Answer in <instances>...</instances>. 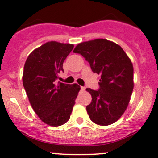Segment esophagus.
Returning a JSON list of instances; mask_svg holds the SVG:
<instances>
[{
    "instance_id": "1",
    "label": "esophagus",
    "mask_w": 158,
    "mask_h": 158,
    "mask_svg": "<svg viewBox=\"0 0 158 158\" xmlns=\"http://www.w3.org/2000/svg\"><path fill=\"white\" fill-rule=\"evenodd\" d=\"M81 90H83V91H84V90H85V89H86V88L84 87V86H81Z\"/></svg>"
}]
</instances>
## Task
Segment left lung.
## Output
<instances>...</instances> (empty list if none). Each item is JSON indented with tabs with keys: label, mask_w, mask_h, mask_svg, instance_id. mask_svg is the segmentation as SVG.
Returning a JSON list of instances; mask_svg holds the SVG:
<instances>
[{
	"label": "left lung",
	"mask_w": 158,
	"mask_h": 158,
	"mask_svg": "<svg viewBox=\"0 0 158 158\" xmlns=\"http://www.w3.org/2000/svg\"><path fill=\"white\" fill-rule=\"evenodd\" d=\"M73 52L82 55L99 75V89H86L92 96L86 106L89 118L101 126L112 124L126 111L133 93L131 60L120 46L106 39L80 43Z\"/></svg>",
	"instance_id": "obj_1"
}]
</instances>
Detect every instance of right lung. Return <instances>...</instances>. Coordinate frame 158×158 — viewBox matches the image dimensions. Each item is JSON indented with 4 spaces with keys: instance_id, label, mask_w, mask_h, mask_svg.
I'll list each match as a JSON object with an SVG mask.
<instances>
[{
    "instance_id": "obj_1",
    "label": "right lung",
    "mask_w": 158,
    "mask_h": 158,
    "mask_svg": "<svg viewBox=\"0 0 158 158\" xmlns=\"http://www.w3.org/2000/svg\"><path fill=\"white\" fill-rule=\"evenodd\" d=\"M74 45L50 41L33 50L25 63L23 86L35 112L46 124L59 127L70 118L77 93V84L56 83Z\"/></svg>"
}]
</instances>
